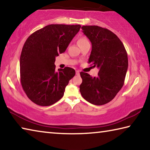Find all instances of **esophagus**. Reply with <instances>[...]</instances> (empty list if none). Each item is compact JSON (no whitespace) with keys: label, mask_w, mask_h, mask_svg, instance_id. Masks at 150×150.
Masks as SVG:
<instances>
[{"label":"esophagus","mask_w":150,"mask_h":150,"mask_svg":"<svg viewBox=\"0 0 150 150\" xmlns=\"http://www.w3.org/2000/svg\"><path fill=\"white\" fill-rule=\"evenodd\" d=\"M76 75H80V71L79 70L76 71Z\"/></svg>","instance_id":"1"}]
</instances>
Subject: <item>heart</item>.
Wrapping results in <instances>:
<instances>
[{"label":"heart","mask_w":150,"mask_h":150,"mask_svg":"<svg viewBox=\"0 0 150 150\" xmlns=\"http://www.w3.org/2000/svg\"><path fill=\"white\" fill-rule=\"evenodd\" d=\"M87 42H89L87 38H85V37H81V38L78 39V44L80 45V44H82V43H87Z\"/></svg>","instance_id":"heart-1"}]
</instances>
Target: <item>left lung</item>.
<instances>
[{"label":"left lung","mask_w":150,"mask_h":150,"mask_svg":"<svg viewBox=\"0 0 150 150\" xmlns=\"http://www.w3.org/2000/svg\"><path fill=\"white\" fill-rule=\"evenodd\" d=\"M82 29L91 43L88 62L99 71L97 77L80 72V91L89 103L102 105L112 100L124 85L128 65L127 52L119 38L107 29L98 25H83Z\"/></svg>","instance_id":"8db88e82"}]
</instances>
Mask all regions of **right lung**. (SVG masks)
<instances>
[{
  "mask_svg": "<svg viewBox=\"0 0 150 150\" xmlns=\"http://www.w3.org/2000/svg\"><path fill=\"white\" fill-rule=\"evenodd\" d=\"M80 25L51 24L35 31L25 41L20 60V80L28 98L40 106H49L64 96L75 70H55V57L64 52Z\"/></svg>",
  "mask_w": 150,
  "mask_h": 150,
  "instance_id": "add662e5",
  "label": "right lung"
}]
</instances>
